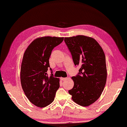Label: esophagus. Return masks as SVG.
Instances as JSON below:
<instances>
[{"label": "esophagus", "instance_id": "34e87169", "mask_svg": "<svg viewBox=\"0 0 127 127\" xmlns=\"http://www.w3.org/2000/svg\"><path fill=\"white\" fill-rule=\"evenodd\" d=\"M60 79L61 80H66V79H67V78H64V77H61L60 78Z\"/></svg>", "mask_w": 127, "mask_h": 127}]
</instances>
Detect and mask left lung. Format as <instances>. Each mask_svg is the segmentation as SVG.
<instances>
[{
	"label": "left lung",
	"mask_w": 127,
	"mask_h": 127,
	"mask_svg": "<svg viewBox=\"0 0 127 127\" xmlns=\"http://www.w3.org/2000/svg\"><path fill=\"white\" fill-rule=\"evenodd\" d=\"M64 41L78 74L72 77L74 86L68 92L78 104L89 106L100 97L107 77L106 59L102 48L93 38L84 35L64 37Z\"/></svg>",
	"instance_id": "obj_1"
}]
</instances>
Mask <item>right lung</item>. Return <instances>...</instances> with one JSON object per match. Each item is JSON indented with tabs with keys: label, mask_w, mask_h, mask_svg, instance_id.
Masks as SVG:
<instances>
[{
	"label": "right lung",
	"mask_w": 127,
	"mask_h": 127,
	"mask_svg": "<svg viewBox=\"0 0 127 127\" xmlns=\"http://www.w3.org/2000/svg\"><path fill=\"white\" fill-rule=\"evenodd\" d=\"M64 37L44 36L32 42L25 50L21 69V82L25 95L37 107L51 104L59 88V79L46 72L52 50L60 44Z\"/></svg>",
	"instance_id": "right-lung-1"
}]
</instances>
